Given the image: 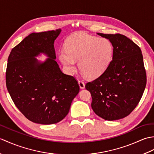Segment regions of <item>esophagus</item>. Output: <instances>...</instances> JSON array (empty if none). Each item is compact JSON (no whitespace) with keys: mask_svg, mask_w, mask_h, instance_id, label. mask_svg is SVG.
I'll list each match as a JSON object with an SVG mask.
<instances>
[{"mask_svg":"<svg viewBox=\"0 0 154 154\" xmlns=\"http://www.w3.org/2000/svg\"><path fill=\"white\" fill-rule=\"evenodd\" d=\"M78 83H79V87L81 88V89H84L85 87V83L83 81H79V82H78Z\"/></svg>","mask_w":154,"mask_h":154,"instance_id":"esophagus-1","label":"esophagus"}]
</instances>
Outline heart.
I'll list each match as a JSON object with an SVG mask.
<instances>
[{
	"label": "heart",
	"instance_id": "1",
	"mask_svg": "<svg viewBox=\"0 0 154 154\" xmlns=\"http://www.w3.org/2000/svg\"><path fill=\"white\" fill-rule=\"evenodd\" d=\"M65 50L59 52V59L67 72L73 74L75 62L85 77L90 79L99 77L109 67L113 56V45L107 38H99L79 32L69 37Z\"/></svg>",
	"mask_w": 154,
	"mask_h": 154
}]
</instances>
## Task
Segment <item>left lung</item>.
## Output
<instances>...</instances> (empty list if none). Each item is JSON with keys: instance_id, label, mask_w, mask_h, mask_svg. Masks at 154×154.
<instances>
[{"instance_id": "obj_1", "label": "left lung", "mask_w": 154, "mask_h": 154, "mask_svg": "<svg viewBox=\"0 0 154 154\" xmlns=\"http://www.w3.org/2000/svg\"><path fill=\"white\" fill-rule=\"evenodd\" d=\"M98 35L109 40L113 56L106 71L86 84L92 97L91 107L106 120L127 116L138 105L146 85V73L140 48L120 34Z\"/></svg>"}]
</instances>
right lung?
<instances>
[{"instance_id": "add662e5", "label": "right lung", "mask_w": 154, "mask_h": 154, "mask_svg": "<svg viewBox=\"0 0 154 154\" xmlns=\"http://www.w3.org/2000/svg\"><path fill=\"white\" fill-rule=\"evenodd\" d=\"M61 29L32 33L12 49L6 84L13 102L26 118L41 124H55L67 116L79 92L73 76L62 73L55 61L54 41ZM44 53V62L35 57Z\"/></svg>"}]
</instances>
